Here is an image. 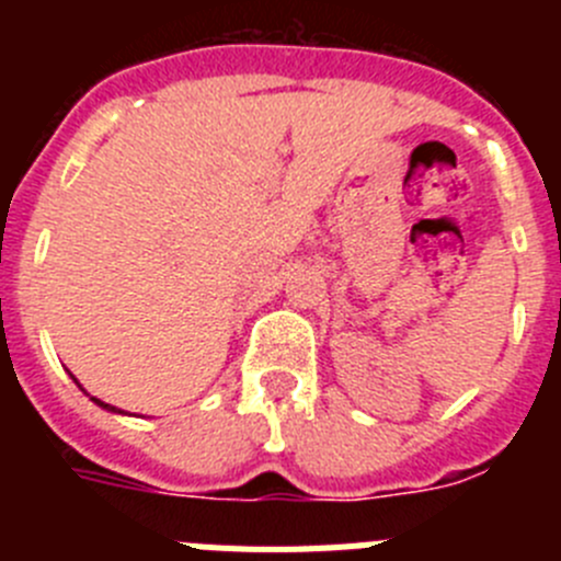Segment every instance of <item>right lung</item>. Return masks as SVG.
<instances>
[{"label":"right lung","instance_id":"add662e5","mask_svg":"<svg viewBox=\"0 0 561 561\" xmlns=\"http://www.w3.org/2000/svg\"><path fill=\"white\" fill-rule=\"evenodd\" d=\"M92 401H95V404H101V408H103V410H114V408H108V404H103V401H101V399H92ZM114 413H121V410H114Z\"/></svg>","mask_w":561,"mask_h":561}]
</instances>
